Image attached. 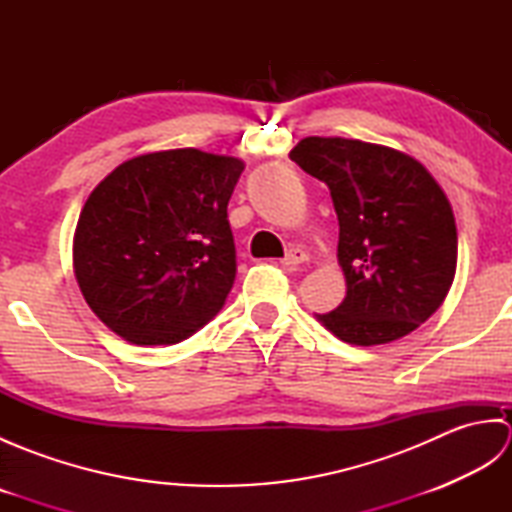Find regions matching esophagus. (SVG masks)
I'll use <instances>...</instances> for the list:
<instances>
[{
    "label": "esophagus",
    "mask_w": 512,
    "mask_h": 512,
    "mask_svg": "<svg viewBox=\"0 0 512 512\" xmlns=\"http://www.w3.org/2000/svg\"><path fill=\"white\" fill-rule=\"evenodd\" d=\"M308 253L306 250H301V248H290L288 253H286V257L281 259V264L284 266H299V264H306L308 262Z\"/></svg>",
    "instance_id": "esophagus-1"
}]
</instances>
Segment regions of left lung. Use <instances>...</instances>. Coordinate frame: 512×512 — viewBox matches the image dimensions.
Masks as SVG:
<instances>
[{"label": "left lung", "instance_id": "left-lung-1", "mask_svg": "<svg viewBox=\"0 0 512 512\" xmlns=\"http://www.w3.org/2000/svg\"><path fill=\"white\" fill-rule=\"evenodd\" d=\"M290 158L328 184L339 217L347 292L317 321L361 347L420 328L447 299L458 266V228L436 178L409 154L354 138L308 136Z\"/></svg>", "mask_w": 512, "mask_h": 512}]
</instances>
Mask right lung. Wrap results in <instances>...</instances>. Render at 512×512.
<instances>
[{
  "mask_svg": "<svg viewBox=\"0 0 512 512\" xmlns=\"http://www.w3.org/2000/svg\"><path fill=\"white\" fill-rule=\"evenodd\" d=\"M244 160L184 147L121 162L79 215L72 266L83 299L134 345L187 339L235 281L226 206Z\"/></svg>",
  "mask_w": 512,
  "mask_h": 512,
  "instance_id": "right-lung-1",
  "label": "right lung"
}]
</instances>
